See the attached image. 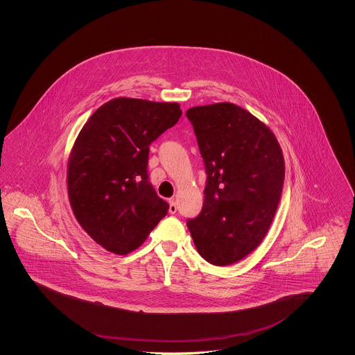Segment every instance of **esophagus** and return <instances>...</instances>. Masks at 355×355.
Listing matches in <instances>:
<instances>
[{
	"label": "esophagus",
	"mask_w": 355,
	"mask_h": 355,
	"mask_svg": "<svg viewBox=\"0 0 355 355\" xmlns=\"http://www.w3.org/2000/svg\"><path fill=\"white\" fill-rule=\"evenodd\" d=\"M169 213L170 214H175L177 213V202L174 200H170L169 201Z\"/></svg>",
	"instance_id": "1"
}]
</instances>
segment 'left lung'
Here are the masks:
<instances>
[{
    "mask_svg": "<svg viewBox=\"0 0 355 355\" xmlns=\"http://www.w3.org/2000/svg\"><path fill=\"white\" fill-rule=\"evenodd\" d=\"M205 164L201 213L187 220L207 262L232 265L262 242L281 200L285 162L270 129L230 102L186 112Z\"/></svg>",
    "mask_w": 355,
    "mask_h": 355,
    "instance_id": "left-lung-1",
    "label": "left lung"
}]
</instances>
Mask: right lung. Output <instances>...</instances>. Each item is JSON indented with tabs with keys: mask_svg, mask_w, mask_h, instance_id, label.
<instances>
[{
	"mask_svg": "<svg viewBox=\"0 0 355 355\" xmlns=\"http://www.w3.org/2000/svg\"><path fill=\"white\" fill-rule=\"evenodd\" d=\"M182 114L178 103L114 98L87 119L68 164L69 201L85 232L103 249L133 252L169 203L149 182V146Z\"/></svg>",
	"mask_w": 355,
	"mask_h": 355,
	"instance_id": "obj_1",
	"label": "right lung"
}]
</instances>
